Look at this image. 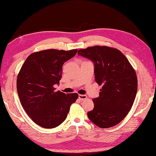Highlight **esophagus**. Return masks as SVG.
I'll list each match as a JSON object with an SVG mask.
<instances>
[{"label":"esophagus","mask_w":156,"mask_h":156,"mask_svg":"<svg viewBox=\"0 0 156 156\" xmlns=\"http://www.w3.org/2000/svg\"><path fill=\"white\" fill-rule=\"evenodd\" d=\"M87 98V96L86 95H83V94H79V99L81 101L85 100Z\"/></svg>","instance_id":"34e87169"}]
</instances>
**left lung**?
I'll use <instances>...</instances> for the list:
<instances>
[{"label": "left lung", "instance_id": "1", "mask_svg": "<svg viewBox=\"0 0 156 156\" xmlns=\"http://www.w3.org/2000/svg\"><path fill=\"white\" fill-rule=\"evenodd\" d=\"M77 53L94 62L96 82L102 85L100 96L92 100L93 110L87 113L89 119L101 128L119 124L131 110L137 91L134 68L120 51L111 47H88Z\"/></svg>", "mask_w": 156, "mask_h": 156}]
</instances>
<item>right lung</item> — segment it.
<instances>
[{"label": "right lung", "instance_id": "1", "mask_svg": "<svg viewBox=\"0 0 156 156\" xmlns=\"http://www.w3.org/2000/svg\"><path fill=\"white\" fill-rule=\"evenodd\" d=\"M69 51L47 49L30 54L18 73L17 90L20 102L32 121L44 128H54L66 120L77 93L55 91L62 78L65 62L77 53Z\"/></svg>", "mask_w": 156, "mask_h": 156}]
</instances>
